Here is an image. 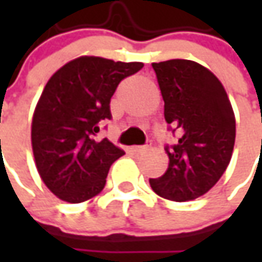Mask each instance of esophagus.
<instances>
[{
	"label": "esophagus",
	"mask_w": 262,
	"mask_h": 262,
	"mask_svg": "<svg viewBox=\"0 0 262 262\" xmlns=\"http://www.w3.org/2000/svg\"><path fill=\"white\" fill-rule=\"evenodd\" d=\"M147 150H150V144H146V146H134L133 147V151H134V153H146Z\"/></svg>",
	"instance_id": "1"
}]
</instances>
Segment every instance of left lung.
<instances>
[{
    "instance_id": "left-lung-1",
    "label": "left lung",
    "mask_w": 262,
    "mask_h": 262,
    "mask_svg": "<svg viewBox=\"0 0 262 262\" xmlns=\"http://www.w3.org/2000/svg\"><path fill=\"white\" fill-rule=\"evenodd\" d=\"M165 100V119L179 140L166 147L169 165L150 179L157 195L189 201L204 195L225 173L232 159L236 121L220 80L189 59L151 64Z\"/></svg>"
}]
</instances>
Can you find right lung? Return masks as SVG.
<instances>
[{
  "instance_id": "add662e5",
  "label": "right lung",
  "mask_w": 262,
  "mask_h": 262,
  "mask_svg": "<svg viewBox=\"0 0 262 262\" xmlns=\"http://www.w3.org/2000/svg\"><path fill=\"white\" fill-rule=\"evenodd\" d=\"M143 62L78 56L46 83L32 119L36 169L49 191L67 203H83L106 184L111 165L124 150L96 140L99 124L111 119V97Z\"/></svg>"
}]
</instances>
